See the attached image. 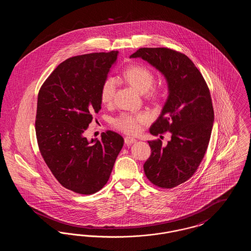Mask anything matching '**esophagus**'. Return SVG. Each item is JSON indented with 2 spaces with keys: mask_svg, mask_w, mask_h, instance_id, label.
Here are the masks:
<instances>
[{
  "mask_svg": "<svg viewBox=\"0 0 251 251\" xmlns=\"http://www.w3.org/2000/svg\"><path fill=\"white\" fill-rule=\"evenodd\" d=\"M137 140L135 139V138H133V137H131V136H126L125 138H124V142L126 145H131V144L135 143Z\"/></svg>",
  "mask_w": 251,
  "mask_h": 251,
  "instance_id": "1",
  "label": "esophagus"
}]
</instances>
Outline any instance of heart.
Listing matches in <instances>:
<instances>
[{
    "instance_id": "heart-1",
    "label": "heart",
    "mask_w": 251,
    "mask_h": 251,
    "mask_svg": "<svg viewBox=\"0 0 251 251\" xmlns=\"http://www.w3.org/2000/svg\"><path fill=\"white\" fill-rule=\"evenodd\" d=\"M123 76L125 80L138 92H147L150 97L156 95L155 89H151L155 79L154 74L147 67L141 65H131L123 72ZM116 87L117 81L114 77H108L103 81L100 91V101L103 104H108L112 101L116 92ZM150 120L151 117L146 112L136 114L122 113L113 120V125L125 133L134 134L140 131L141 126L148 123Z\"/></svg>"
}]
</instances>
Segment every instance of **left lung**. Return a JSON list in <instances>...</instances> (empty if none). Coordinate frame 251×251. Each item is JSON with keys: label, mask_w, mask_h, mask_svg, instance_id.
I'll use <instances>...</instances> for the list:
<instances>
[{"label": "left lung", "mask_w": 251, "mask_h": 251, "mask_svg": "<svg viewBox=\"0 0 251 251\" xmlns=\"http://www.w3.org/2000/svg\"><path fill=\"white\" fill-rule=\"evenodd\" d=\"M130 57L147 61L167 80V101L150 132L169 131L171 140L165 147L161 140L149 141L151 154L144 171L156 186L173 188L191 178L205 155L215 120L211 94L201 73L183 53L141 48Z\"/></svg>", "instance_id": "8db88e82"}]
</instances>
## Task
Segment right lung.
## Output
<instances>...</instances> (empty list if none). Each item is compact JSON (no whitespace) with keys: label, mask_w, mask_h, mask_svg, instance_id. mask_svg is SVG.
Returning a JSON list of instances; mask_svg holds the SVG:
<instances>
[{"label":"right lung","mask_w":251,"mask_h":251,"mask_svg":"<svg viewBox=\"0 0 251 251\" xmlns=\"http://www.w3.org/2000/svg\"><path fill=\"white\" fill-rule=\"evenodd\" d=\"M119 51L95 52L62 62L37 97L36 139L50 170L65 188L90 195L108 181L124 139L115 131L101 139L84 137L101 108L100 86Z\"/></svg>","instance_id":"add662e5"}]
</instances>
